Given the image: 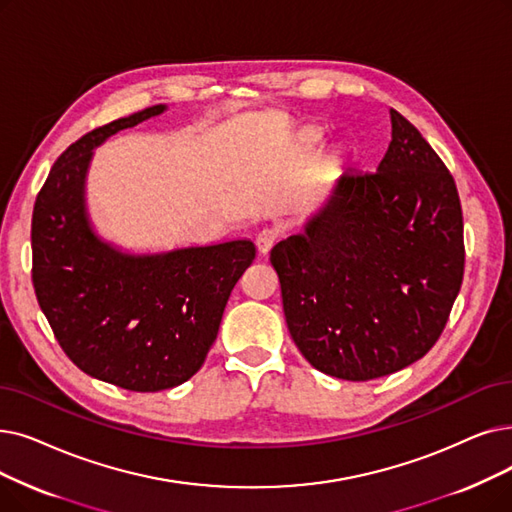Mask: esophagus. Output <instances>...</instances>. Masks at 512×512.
<instances>
[{
    "instance_id": "34e87169",
    "label": "esophagus",
    "mask_w": 512,
    "mask_h": 512,
    "mask_svg": "<svg viewBox=\"0 0 512 512\" xmlns=\"http://www.w3.org/2000/svg\"><path fill=\"white\" fill-rule=\"evenodd\" d=\"M276 240H278V230L276 228H263L257 234V240H255L257 242V251L261 255H268L270 249L276 244Z\"/></svg>"
}]
</instances>
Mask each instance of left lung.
Here are the masks:
<instances>
[{"label": "left lung", "mask_w": 512, "mask_h": 512, "mask_svg": "<svg viewBox=\"0 0 512 512\" xmlns=\"http://www.w3.org/2000/svg\"><path fill=\"white\" fill-rule=\"evenodd\" d=\"M270 261L286 326L311 366L343 381L402 370L437 343L462 284L454 177L391 108V142L376 171H345Z\"/></svg>", "instance_id": "left-lung-1"}]
</instances>
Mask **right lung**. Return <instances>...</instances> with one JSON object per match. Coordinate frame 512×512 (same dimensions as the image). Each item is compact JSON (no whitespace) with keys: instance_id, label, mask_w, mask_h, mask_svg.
I'll use <instances>...</instances> for the list:
<instances>
[{"instance_id":"right-lung-1","label":"right lung","mask_w":512,"mask_h":512,"mask_svg":"<svg viewBox=\"0 0 512 512\" xmlns=\"http://www.w3.org/2000/svg\"><path fill=\"white\" fill-rule=\"evenodd\" d=\"M165 110L144 108L66 148L31 224L35 295L60 347L85 374L140 393L198 372L234 284L255 259L251 240L133 255L96 234L85 205L94 148Z\"/></svg>"}]
</instances>
